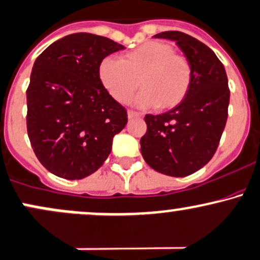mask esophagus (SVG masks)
Returning <instances> with one entry per match:
<instances>
[{
  "mask_svg": "<svg viewBox=\"0 0 260 260\" xmlns=\"http://www.w3.org/2000/svg\"><path fill=\"white\" fill-rule=\"evenodd\" d=\"M142 115L139 112H136V111H128V118L132 119V118H139Z\"/></svg>",
  "mask_w": 260,
  "mask_h": 260,
  "instance_id": "34e87169",
  "label": "esophagus"
}]
</instances>
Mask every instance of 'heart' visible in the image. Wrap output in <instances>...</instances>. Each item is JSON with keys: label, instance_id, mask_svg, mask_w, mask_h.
<instances>
[{"label": "heart", "instance_id": "b5f03b06", "mask_svg": "<svg viewBox=\"0 0 260 260\" xmlns=\"http://www.w3.org/2000/svg\"><path fill=\"white\" fill-rule=\"evenodd\" d=\"M102 85L116 101L128 102L138 86L136 102L142 106L170 110L186 99L192 85V65L168 43L148 41L122 54L106 56L99 64Z\"/></svg>", "mask_w": 260, "mask_h": 260}]
</instances>
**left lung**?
<instances>
[{
	"label": "left lung",
	"mask_w": 260,
	"mask_h": 260,
	"mask_svg": "<svg viewBox=\"0 0 260 260\" xmlns=\"http://www.w3.org/2000/svg\"><path fill=\"white\" fill-rule=\"evenodd\" d=\"M154 37L178 44L192 65L193 78L179 106L161 115H145L141 152L158 173L182 178L205 167L217 150L228 117L227 74L216 54L189 34L168 30Z\"/></svg>",
	"instance_id": "8db88e82"
}]
</instances>
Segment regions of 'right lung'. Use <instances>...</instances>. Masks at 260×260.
Masks as SVG:
<instances>
[{
  "label": "right lung",
  "instance_id": "right-lung-1",
  "mask_svg": "<svg viewBox=\"0 0 260 260\" xmlns=\"http://www.w3.org/2000/svg\"><path fill=\"white\" fill-rule=\"evenodd\" d=\"M123 45L106 37L74 33L37 58L27 88V133L43 167L68 180L104 164L127 110L102 85L99 64Z\"/></svg>",
  "mask_w": 260,
  "mask_h": 260
}]
</instances>
